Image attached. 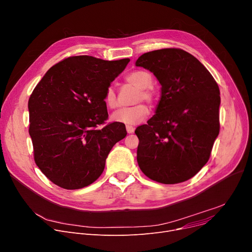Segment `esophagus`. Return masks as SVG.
<instances>
[{
    "label": "esophagus",
    "instance_id": "obj_1",
    "mask_svg": "<svg viewBox=\"0 0 252 252\" xmlns=\"http://www.w3.org/2000/svg\"><path fill=\"white\" fill-rule=\"evenodd\" d=\"M126 130H127V132L130 134V133H133V132H134L135 128H134L133 126H129V125H127V126H126Z\"/></svg>",
    "mask_w": 252,
    "mask_h": 252
}]
</instances>
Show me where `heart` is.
Segmentation results:
<instances>
[{"mask_svg":"<svg viewBox=\"0 0 252 252\" xmlns=\"http://www.w3.org/2000/svg\"><path fill=\"white\" fill-rule=\"evenodd\" d=\"M126 81L129 84L133 85L134 87L140 89V93H138L137 94L136 101H141V100H145L147 102L152 101L153 99L152 93L146 90L151 84V76L148 72L144 70H135L127 75ZM104 101H105V104L110 109H114L118 106L117 96H116V93L113 88L109 87L106 90V93L104 95ZM147 114H148L147 106L142 103H139L134 106L122 108V109H119L118 111H116L112 115V120L114 122L129 125V126L137 125L144 120Z\"/></svg>","mask_w":252,"mask_h":252,"instance_id":"heart-1","label":"heart"}]
</instances>
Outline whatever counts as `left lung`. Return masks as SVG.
<instances>
[{"label":"left lung","instance_id":"1","mask_svg":"<svg viewBox=\"0 0 252 252\" xmlns=\"http://www.w3.org/2000/svg\"><path fill=\"white\" fill-rule=\"evenodd\" d=\"M135 65L151 71L161 86L156 114L135 130L138 165L152 181L186 182L207 163L218 137L219 87L196 57L183 49L146 52Z\"/></svg>","mask_w":252,"mask_h":252}]
</instances>
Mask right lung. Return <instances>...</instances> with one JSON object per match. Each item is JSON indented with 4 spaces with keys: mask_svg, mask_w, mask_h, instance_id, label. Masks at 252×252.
Segmentation results:
<instances>
[{
    "mask_svg": "<svg viewBox=\"0 0 252 252\" xmlns=\"http://www.w3.org/2000/svg\"><path fill=\"white\" fill-rule=\"evenodd\" d=\"M129 59L71 56L50 67L31 94L29 134L37 166L53 184L77 189L102 175L112 147L126 136L108 119L106 90Z\"/></svg>",
    "mask_w": 252,
    "mask_h": 252,
    "instance_id": "1",
    "label": "right lung"
}]
</instances>
